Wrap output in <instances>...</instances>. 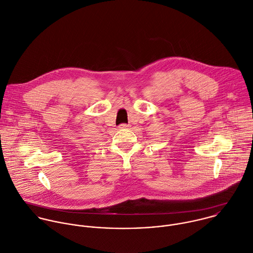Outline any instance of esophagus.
Returning <instances> with one entry per match:
<instances>
[{"instance_id": "esophagus-1", "label": "esophagus", "mask_w": 253, "mask_h": 253, "mask_svg": "<svg viewBox=\"0 0 253 253\" xmlns=\"http://www.w3.org/2000/svg\"><path fill=\"white\" fill-rule=\"evenodd\" d=\"M128 127H129L128 124H120L118 128H120V129H126V128H128Z\"/></svg>"}]
</instances>
